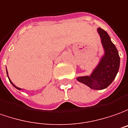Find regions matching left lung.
<instances>
[{"label":"left lung","mask_w":128,"mask_h":128,"mask_svg":"<svg viewBox=\"0 0 128 128\" xmlns=\"http://www.w3.org/2000/svg\"><path fill=\"white\" fill-rule=\"evenodd\" d=\"M104 48V54L90 76L78 77L77 80L91 89L100 90L106 88L115 79L120 66V57L109 36L101 28H97Z\"/></svg>","instance_id":"left-lung-1"}]
</instances>
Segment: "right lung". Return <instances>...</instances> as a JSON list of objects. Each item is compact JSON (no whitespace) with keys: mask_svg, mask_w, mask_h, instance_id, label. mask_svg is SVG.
Listing matches in <instances>:
<instances>
[{"mask_svg":"<svg viewBox=\"0 0 128 128\" xmlns=\"http://www.w3.org/2000/svg\"><path fill=\"white\" fill-rule=\"evenodd\" d=\"M7 75H8V71H7ZM8 78H9V77H8ZM9 80H10V83H11V84H12V86H14V88H16L17 90H21V88H18V87H16V86H14V84L12 83V81L10 80V78H9Z\"/></svg>","mask_w":128,"mask_h":128,"instance_id":"obj_1","label":"right lung"}]
</instances>
